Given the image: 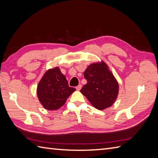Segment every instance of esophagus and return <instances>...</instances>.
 <instances>
[{
    "mask_svg": "<svg viewBox=\"0 0 158 158\" xmlns=\"http://www.w3.org/2000/svg\"><path fill=\"white\" fill-rule=\"evenodd\" d=\"M76 89H77V90H78V91H79V90L81 89V85L79 84L78 86H77L76 87Z\"/></svg>",
    "mask_w": 158,
    "mask_h": 158,
    "instance_id": "obj_1",
    "label": "esophagus"
}]
</instances>
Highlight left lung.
<instances>
[{
  "label": "left lung",
  "instance_id": "obj_1",
  "mask_svg": "<svg viewBox=\"0 0 158 158\" xmlns=\"http://www.w3.org/2000/svg\"><path fill=\"white\" fill-rule=\"evenodd\" d=\"M87 84L80 90L92 105L99 110L111 106L119 94V83L104 62L92 63L84 72Z\"/></svg>",
  "mask_w": 158,
  "mask_h": 158
}]
</instances>
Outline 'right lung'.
<instances>
[{"label": "right lung", "mask_w": 158, "mask_h": 158, "mask_svg": "<svg viewBox=\"0 0 158 158\" xmlns=\"http://www.w3.org/2000/svg\"><path fill=\"white\" fill-rule=\"evenodd\" d=\"M76 90L69 86L66 77L59 67L49 69L39 82L36 94L40 103L47 110L60 109L67 98Z\"/></svg>", "instance_id": "add662e5"}]
</instances>
